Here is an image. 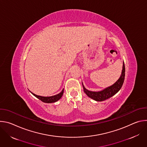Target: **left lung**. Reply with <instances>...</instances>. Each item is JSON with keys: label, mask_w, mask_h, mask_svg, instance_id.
I'll return each instance as SVG.
<instances>
[{"label": "left lung", "mask_w": 147, "mask_h": 147, "mask_svg": "<svg viewBox=\"0 0 147 147\" xmlns=\"http://www.w3.org/2000/svg\"><path fill=\"white\" fill-rule=\"evenodd\" d=\"M124 76H125V66L123 63V70L122 73L120 77L119 80L113 84L112 86L105 88V90L98 91V92H92L86 90L84 87H83L84 91L87 95L90 98L96 100V101H103L106 100L115 94H116L121 88L123 84L124 80Z\"/></svg>", "instance_id": "left-lung-1"}]
</instances>
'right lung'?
I'll return each instance as SVG.
<instances>
[{"label": "right lung", "instance_id": "obj_1", "mask_svg": "<svg viewBox=\"0 0 147 147\" xmlns=\"http://www.w3.org/2000/svg\"><path fill=\"white\" fill-rule=\"evenodd\" d=\"M63 91L64 90H63L61 91V92L56 95L54 96H39L37 95H35L34 94H33L32 92H31L35 96H36L37 98H38L39 99H40L41 101H42L43 102L45 103H53V102H55L56 101H57L58 100H59L61 97L62 96L63 94Z\"/></svg>", "mask_w": 147, "mask_h": 147}]
</instances>
